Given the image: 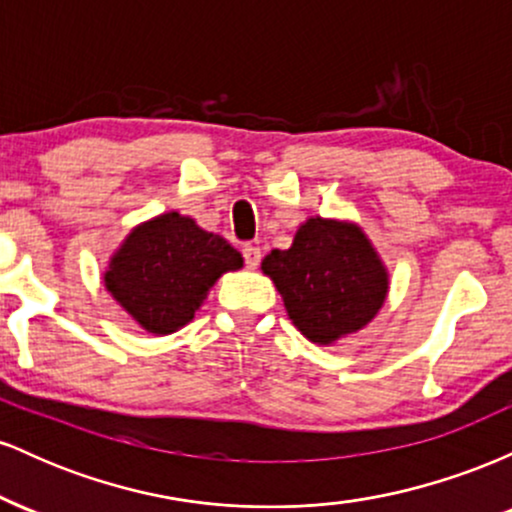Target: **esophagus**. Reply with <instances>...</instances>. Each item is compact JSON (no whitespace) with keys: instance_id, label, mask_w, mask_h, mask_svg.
Wrapping results in <instances>:
<instances>
[{"instance_id":"34e87169","label":"esophagus","mask_w":512,"mask_h":512,"mask_svg":"<svg viewBox=\"0 0 512 512\" xmlns=\"http://www.w3.org/2000/svg\"><path fill=\"white\" fill-rule=\"evenodd\" d=\"M243 257H245V264H248V269H255L262 260V252H260V248H257V245H245Z\"/></svg>"}]
</instances>
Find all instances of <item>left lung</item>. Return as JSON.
<instances>
[{
    "label": "left lung",
    "mask_w": 512,
    "mask_h": 512,
    "mask_svg": "<svg viewBox=\"0 0 512 512\" xmlns=\"http://www.w3.org/2000/svg\"><path fill=\"white\" fill-rule=\"evenodd\" d=\"M262 272L284 298L296 330L320 346L363 330L390 291V272L363 228L322 216L298 226L289 250L269 252Z\"/></svg>",
    "instance_id": "obj_1"
}]
</instances>
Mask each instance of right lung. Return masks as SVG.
I'll use <instances>...</instances> for the list:
<instances>
[{"instance_id":"add662e5","label":"right lung","mask_w":512,"mask_h":512,"mask_svg":"<svg viewBox=\"0 0 512 512\" xmlns=\"http://www.w3.org/2000/svg\"><path fill=\"white\" fill-rule=\"evenodd\" d=\"M243 267V255L180 211H166L127 233L105 267V289L146 332H178L207 301L211 286Z\"/></svg>"}]
</instances>
